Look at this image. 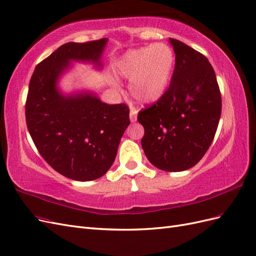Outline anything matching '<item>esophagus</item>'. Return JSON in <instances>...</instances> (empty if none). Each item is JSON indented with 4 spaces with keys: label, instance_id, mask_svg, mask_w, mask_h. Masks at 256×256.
<instances>
[{
    "label": "esophagus",
    "instance_id": "1",
    "mask_svg": "<svg viewBox=\"0 0 256 256\" xmlns=\"http://www.w3.org/2000/svg\"><path fill=\"white\" fill-rule=\"evenodd\" d=\"M137 109L135 108H130V122H135L137 120Z\"/></svg>",
    "mask_w": 256,
    "mask_h": 256
}]
</instances>
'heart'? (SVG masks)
<instances>
[{
	"instance_id": "b5f03b06",
	"label": "heart",
	"mask_w": 256,
	"mask_h": 256,
	"mask_svg": "<svg viewBox=\"0 0 256 256\" xmlns=\"http://www.w3.org/2000/svg\"><path fill=\"white\" fill-rule=\"evenodd\" d=\"M174 66L172 50L164 44L130 50L116 63V70L132 80L130 92L140 103H154L170 86Z\"/></svg>"
}]
</instances>
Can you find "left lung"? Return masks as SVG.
Segmentation results:
<instances>
[{
    "label": "left lung",
    "instance_id": "obj_1",
    "mask_svg": "<svg viewBox=\"0 0 256 256\" xmlns=\"http://www.w3.org/2000/svg\"><path fill=\"white\" fill-rule=\"evenodd\" d=\"M176 54L170 84L156 103L138 112L142 147L150 163L182 172L200 162L212 144L222 110L216 72L207 58L170 38Z\"/></svg>",
    "mask_w": 256,
    "mask_h": 256
}]
</instances>
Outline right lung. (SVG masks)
<instances>
[{"mask_svg": "<svg viewBox=\"0 0 256 256\" xmlns=\"http://www.w3.org/2000/svg\"><path fill=\"white\" fill-rule=\"evenodd\" d=\"M107 38L66 42L36 65L28 84L26 121L42 158L63 176L91 181L110 168L130 124L126 104L108 105L98 98H65L56 82L70 60L96 63Z\"/></svg>", "mask_w": 256, "mask_h": 256, "instance_id": "1", "label": "right lung"}]
</instances>
